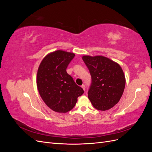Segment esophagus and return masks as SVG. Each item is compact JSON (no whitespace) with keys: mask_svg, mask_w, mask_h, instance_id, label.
<instances>
[{"mask_svg":"<svg viewBox=\"0 0 152 152\" xmlns=\"http://www.w3.org/2000/svg\"><path fill=\"white\" fill-rule=\"evenodd\" d=\"M81 87H82V89H83V90H84V91H85V90H86V86H85L84 85H82V86H81Z\"/></svg>","mask_w":152,"mask_h":152,"instance_id":"1","label":"esophagus"}]
</instances>
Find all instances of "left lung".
<instances>
[{
    "label": "left lung",
    "instance_id": "8db88e82",
    "mask_svg": "<svg viewBox=\"0 0 152 152\" xmlns=\"http://www.w3.org/2000/svg\"><path fill=\"white\" fill-rule=\"evenodd\" d=\"M92 83L88 98L93 107L105 111L118 103L124 93L126 78L118 64L103 56H83Z\"/></svg>",
    "mask_w": 152,
    "mask_h": 152
}]
</instances>
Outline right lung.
<instances>
[{
    "instance_id": "1",
    "label": "right lung",
    "mask_w": 152,
    "mask_h": 152,
    "mask_svg": "<svg viewBox=\"0 0 152 152\" xmlns=\"http://www.w3.org/2000/svg\"><path fill=\"white\" fill-rule=\"evenodd\" d=\"M75 54L62 50L50 53L41 61L37 74L39 94L49 108L58 113H66L75 107L84 90L66 72Z\"/></svg>"
}]
</instances>
